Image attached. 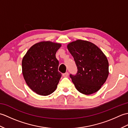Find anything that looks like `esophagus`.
Instances as JSON below:
<instances>
[{"label":"esophagus","instance_id":"1","mask_svg":"<svg viewBox=\"0 0 128 128\" xmlns=\"http://www.w3.org/2000/svg\"><path fill=\"white\" fill-rule=\"evenodd\" d=\"M68 75H69V73L68 72H66L64 73V74H62V76H63L64 77H67L68 76Z\"/></svg>","mask_w":128,"mask_h":128}]
</instances>
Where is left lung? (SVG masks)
<instances>
[{
  "mask_svg": "<svg viewBox=\"0 0 128 128\" xmlns=\"http://www.w3.org/2000/svg\"><path fill=\"white\" fill-rule=\"evenodd\" d=\"M67 47L77 66L76 74H70L77 90L85 94L98 91L109 74L107 57L97 46L86 40H77Z\"/></svg>",
  "mask_w": 128,
  "mask_h": 128,
  "instance_id": "left-lung-1",
  "label": "left lung"
}]
</instances>
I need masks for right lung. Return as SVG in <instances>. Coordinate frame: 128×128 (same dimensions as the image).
I'll return each instance as SVG.
<instances>
[{"label":"right lung","instance_id":"obj_1","mask_svg":"<svg viewBox=\"0 0 128 128\" xmlns=\"http://www.w3.org/2000/svg\"><path fill=\"white\" fill-rule=\"evenodd\" d=\"M59 43L40 42L32 46L22 61V74L32 91L47 96L56 90L62 74L58 71L59 61L56 54Z\"/></svg>","mask_w":128,"mask_h":128}]
</instances>
